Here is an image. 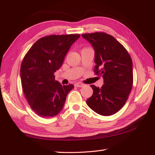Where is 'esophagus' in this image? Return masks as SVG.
Instances as JSON below:
<instances>
[{
    "label": "esophagus",
    "mask_w": 155,
    "mask_h": 155,
    "mask_svg": "<svg viewBox=\"0 0 155 155\" xmlns=\"http://www.w3.org/2000/svg\"><path fill=\"white\" fill-rule=\"evenodd\" d=\"M74 85L77 87H83L85 85H84V84H83V83H76Z\"/></svg>",
    "instance_id": "1"
}]
</instances>
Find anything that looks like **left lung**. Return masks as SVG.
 Here are the masks:
<instances>
[{
  "mask_svg": "<svg viewBox=\"0 0 155 155\" xmlns=\"http://www.w3.org/2000/svg\"><path fill=\"white\" fill-rule=\"evenodd\" d=\"M94 50V72L103 76L101 87L91 85L93 94L86 103L98 114L109 116L122 108L133 83V62L127 50L114 37L104 33L83 34Z\"/></svg>",
  "mask_w": 155,
  "mask_h": 155,
  "instance_id": "obj_1",
  "label": "left lung"
}]
</instances>
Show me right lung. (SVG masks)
<instances>
[{
    "mask_svg": "<svg viewBox=\"0 0 155 155\" xmlns=\"http://www.w3.org/2000/svg\"><path fill=\"white\" fill-rule=\"evenodd\" d=\"M78 34L49 35L40 38L26 54L20 67L22 87L29 105L37 114L49 118L64 108L74 85H62L54 73L63 64Z\"/></svg>",
    "mask_w": 155,
    "mask_h": 155,
    "instance_id": "1",
    "label": "right lung"
}]
</instances>
